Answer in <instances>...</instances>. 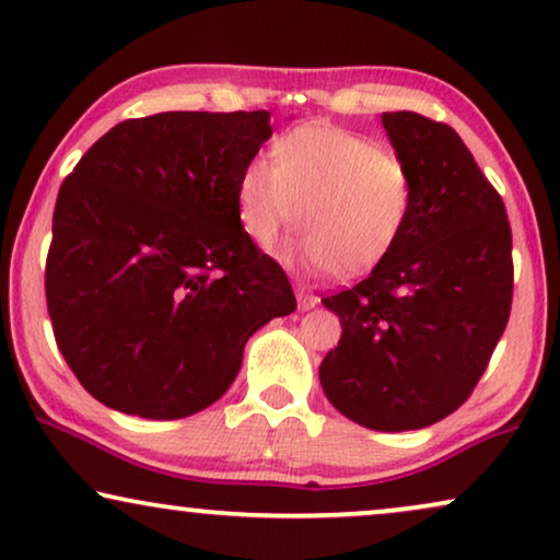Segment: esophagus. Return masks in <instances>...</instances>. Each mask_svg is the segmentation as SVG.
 I'll use <instances>...</instances> for the list:
<instances>
[{
  "mask_svg": "<svg viewBox=\"0 0 560 560\" xmlns=\"http://www.w3.org/2000/svg\"><path fill=\"white\" fill-rule=\"evenodd\" d=\"M295 298H298V308L301 311L316 308V303H318V295H313L308 288H295Z\"/></svg>",
  "mask_w": 560,
  "mask_h": 560,
  "instance_id": "1",
  "label": "esophagus"
}]
</instances>
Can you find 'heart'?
Wrapping results in <instances>:
<instances>
[{"mask_svg": "<svg viewBox=\"0 0 560 560\" xmlns=\"http://www.w3.org/2000/svg\"><path fill=\"white\" fill-rule=\"evenodd\" d=\"M272 158H252L236 183V217L259 249L298 217L303 234L290 262L351 280L400 242L416 186L395 150L341 127L305 125L282 135Z\"/></svg>", "mask_w": 560, "mask_h": 560, "instance_id": "obj_1", "label": "heart"}]
</instances>
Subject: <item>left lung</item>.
I'll use <instances>...</instances> for the list:
<instances>
[{
	"instance_id": "left-lung-1",
	"label": "left lung",
	"mask_w": 560,
	"mask_h": 560,
	"mask_svg": "<svg viewBox=\"0 0 560 560\" xmlns=\"http://www.w3.org/2000/svg\"><path fill=\"white\" fill-rule=\"evenodd\" d=\"M382 125L412 173L400 242L354 288L324 298L341 320L320 387L372 431H416L466 402L508 326V211L454 129L416 112Z\"/></svg>"
}]
</instances>
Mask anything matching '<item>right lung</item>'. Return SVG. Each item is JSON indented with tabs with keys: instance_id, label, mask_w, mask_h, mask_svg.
<instances>
[{
	"instance_id": "add662e5",
	"label": "right lung",
	"mask_w": 560,
	"mask_h": 560,
	"mask_svg": "<svg viewBox=\"0 0 560 560\" xmlns=\"http://www.w3.org/2000/svg\"><path fill=\"white\" fill-rule=\"evenodd\" d=\"M270 137V112L152 114L112 127L63 180L45 298L60 354L106 408H209L249 336L295 311L236 217V183Z\"/></svg>"
}]
</instances>
